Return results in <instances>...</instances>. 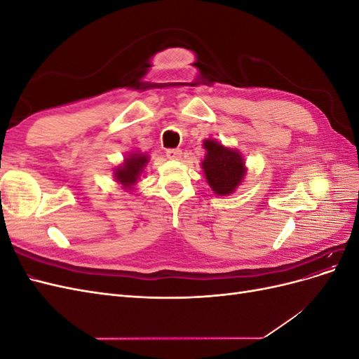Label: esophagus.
<instances>
[{
	"mask_svg": "<svg viewBox=\"0 0 359 359\" xmlns=\"http://www.w3.org/2000/svg\"><path fill=\"white\" fill-rule=\"evenodd\" d=\"M166 156H168V158H170V160H178V158H181V156H182V151H181L180 148H169V149L166 151Z\"/></svg>",
	"mask_w": 359,
	"mask_h": 359,
	"instance_id": "34e87169",
	"label": "esophagus"
}]
</instances>
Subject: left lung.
<instances>
[{
	"label": "left lung",
	"instance_id": "left-lung-1",
	"mask_svg": "<svg viewBox=\"0 0 359 359\" xmlns=\"http://www.w3.org/2000/svg\"><path fill=\"white\" fill-rule=\"evenodd\" d=\"M203 145L206 156L202 168L211 189L220 196L231 194L240 186L245 173L243 157L238 154V151L224 148L215 140H205Z\"/></svg>",
	"mask_w": 359,
	"mask_h": 359
}]
</instances>
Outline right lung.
Returning <instances> with one entry per match:
<instances>
[{"mask_svg": "<svg viewBox=\"0 0 359 359\" xmlns=\"http://www.w3.org/2000/svg\"><path fill=\"white\" fill-rule=\"evenodd\" d=\"M148 157L145 154H132L130 158H126L124 165L115 170V178L126 187L133 186L137 181L140 172L144 170Z\"/></svg>", "mask_w": 359, "mask_h": 359, "instance_id": "add662e5", "label": "right lung"}]
</instances>
